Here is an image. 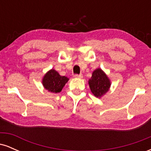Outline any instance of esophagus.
I'll use <instances>...</instances> for the list:
<instances>
[{
  "instance_id": "obj_1",
  "label": "esophagus",
  "mask_w": 151,
  "mask_h": 151,
  "mask_svg": "<svg viewBox=\"0 0 151 151\" xmlns=\"http://www.w3.org/2000/svg\"><path fill=\"white\" fill-rule=\"evenodd\" d=\"M74 78H79V79H81L83 77L82 74H74L73 76Z\"/></svg>"
}]
</instances>
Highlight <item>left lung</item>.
Wrapping results in <instances>:
<instances>
[{"label": "left lung", "mask_w": 151, "mask_h": 151, "mask_svg": "<svg viewBox=\"0 0 151 151\" xmlns=\"http://www.w3.org/2000/svg\"><path fill=\"white\" fill-rule=\"evenodd\" d=\"M90 89L96 97L101 98L109 90L111 81L107 75L100 68L93 72L92 76L89 80Z\"/></svg>", "instance_id": "left-lung-1"}]
</instances>
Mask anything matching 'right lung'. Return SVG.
<instances>
[{
    "instance_id": "right-lung-1",
    "label": "right lung",
    "mask_w": 151,
    "mask_h": 151,
    "mask_svg": "<svg viewBox=\"0 0 151 151\" xmlns=\"http://www.w3.org/2000/svg\"><path fill=\"white\" fill-rule=\"evenodd\" d=\"M68 80L67 77L60 75L56 70L52 69L45 74L42 83L45 89L50 92L56 93L62 91Z\"/></svg>"
}]
</instances>
